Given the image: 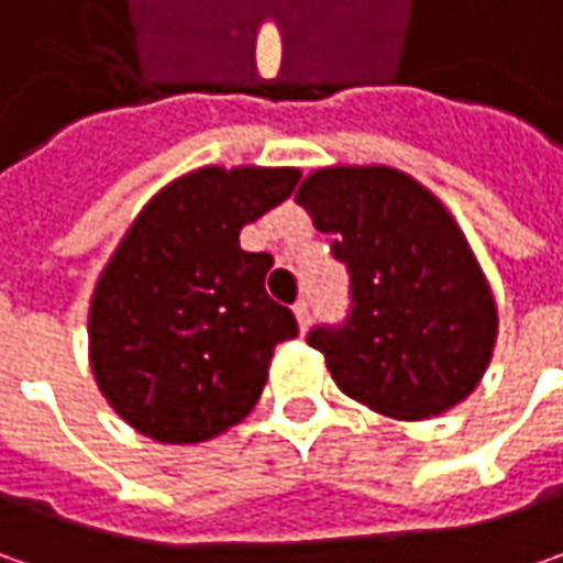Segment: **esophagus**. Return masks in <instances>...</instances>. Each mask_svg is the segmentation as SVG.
<instances>
[{
	"instance_id": "obj_1",
	"label": "esophagus",
	"mask_w": 563,
	"mask_h": 563,
	"mask_svg": "<svg viewBox=\"0 0 563 563\" xmlns=\"http://www.w3.org/2000/svg\"><path fill=\"white\" fill-rule=\"evenodd\" d=\"M294 316H297V325H300V332H307V329H310V322H313L310 303H307V300H300V303L294 307Z\"/></svg>"
}]
</instances>
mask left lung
<instances>
[{
    "label": "left lung",
    "mask_w": 563,
    "mask_h": 563,
    "mask_svg": "<svg viewBox=\"0 0 563 563\" xmlns=\"http://www.w3.org/2000/svg\"><path fill=\"white\" fill-rule=\"evenodd\" d=\"M294 200L335 234L351 319L313 329L347 398L382 417L432 420L476 391L498 341V303L448 206L391 165H325Z\"/></svg>",
    "instance_id": "left-lung-1"
}]
</instances>
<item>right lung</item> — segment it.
<instances>
[{
  "label": "right lung",
  "instance_id": "obj_1",
  "mask_svg": "<svg viewBox=\"0 0 563 563\" xmlns=\"http://www.w3.org/2000/svg\"><path fill=\"white\" fill-rule=\"evenodd\" d=\"M297 178L266 165L194 168L143 206L99 272L90 369L146 439L209 442L256 407L275 344L297 322L266 294L272 256L241 250V228L285 203Z\"/></svg>",
  "mask_w": 563,
  "mask_h": 563
}]
</instances>
